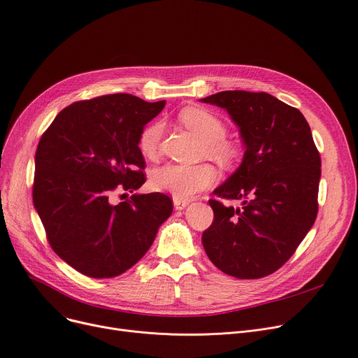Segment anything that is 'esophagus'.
Instances as JSON below:
<instances>
[{"instance_id": "esophagus-1", "label": "esophagus", "mask_w": 358, "mask_h": 358, "mask_svg": "<svg viewBox=\"0 0 358 358\" xmlns=\"http://www.w3.org/2000/svg\"><path fill=\"white\" fill-rule=\"evenodd\" d=\"M173 201H174V208L177 209V210H182V209H185L187 206H189V200H184V199H178V197H174L173 199Z\"/></svg>"}]
</instances>
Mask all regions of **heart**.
<instances>
[{"mask_svg":"<svg viewBox=\"0 0 358 358\" xmlns=\"http://www.w3.org/2000/svg\"><path fill=\"white\" fill-rule=\"evenodd\" d=\"M180 122L192 130L201 142H204L206 155L210 159L220 164H231L235 159V148L224 141L227 126L210 111L199 107H189L180 113ZM162 131L164 124L161 122L150 123L142 130L139 136V149L145 157L152 158L157 155ZM216 180V169L209 164H166L154 169L149 182L157 192L169 193L185 200L213 185Z\"/></svg>","mask_w":358,"mask_h":358,"instance_id":"obj_1","label":"heart"}]
</instances>
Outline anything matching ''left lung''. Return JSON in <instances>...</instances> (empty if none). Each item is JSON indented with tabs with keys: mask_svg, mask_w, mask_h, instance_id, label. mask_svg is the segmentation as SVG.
<instances>
[{
	"mask_svg": "<svg viewBox=\"0 0 358 358\" xmlns=\"http://www.w3.org/2000/svg\"><path fill=\"white\" fill-rule=\"evenodd\" d=\"M228 111L245 154L210 200L212 227L201 242L213 264L236 278H261L278 270L313 227L321 157L297 108L267 92L222 91L200 99Z\"/></svg>",
	"mask_w": 358,
	"mask_h": 358,
	"instance_id": "left-lung-1",
	"label": "left lung"
}]
</instances>
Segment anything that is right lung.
Returning <instances> with one entry per match:
<instances>
[{"mask_svg":"<svg viewBox=\"0 0 358 358\" xmlns=\"http://www.w3.org/2000/svg\"><path fill=\"white\" fill-rule=\"evenodd\" d=\"M165 107L130 94H110L65 107L34 157L33 204L53 251L92 278L123 274L146 254L173 201L135 193L111 203L116 189L145 182L139 136Z\"/></svg>","mask_w":358,"mask_h":358,"instance_id":"add662e5","label":"right lung"}]
</instances>
